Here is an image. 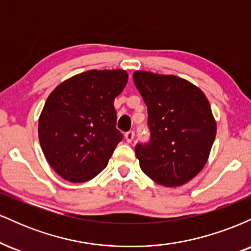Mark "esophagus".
I'll list each match as a JSON object with an SVG mask.
<instances>
[{"instance_id":"1","label":"esophagus","mask_w":251,"mask_h":251,"mask_svg":"<svg viewBox=\"0 0 251 251\" xmlns=\"http://www.w3.org/2000/svg\"><path fill=\"white\" fill-rule=\"evenodd\" d=\"M125 138H126V140H127L128 143H131L132 140H133V138H134V132H133V131L126 132V133H125Z\"/></svg>"}]
</instances>
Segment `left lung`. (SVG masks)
<instances>
[{"label":"left lung","mask_w":251,"mask_h":251,"mask_svg":"<svg viewBox=\"0 0 251 251\" xmlns=\"http://www.w3.org/2000/svg\"><path fill=\"white\" fill-rule=\"evenodd\" d=\"M148 106V143L135 145L146 176L164 186H179L200 174L216 137L210 103L200 88L176 75L134 72Z\"/></svg>","instance_id":"obj_1"}]
</instances>
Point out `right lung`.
Wrapping results in <instances>:
<instances>
[{
	"instance_id": "obj_1",
	"label": "right lung",
	"mask_w": 251,
	"mask_h": 251,
	"mask_svg": "<svg viewBox=\"0 0 251 251\" xmlns=\"http://www.w3.org/2000/svg\"><path fill=\"white\" fill-rule=\"evenodd\" d=\"M128 80L125 71H88L60 83L39 119V140L46 159L63 179L94 178L124 135L117 129L114 99Z\"/></svg>"
}]
</instances>
